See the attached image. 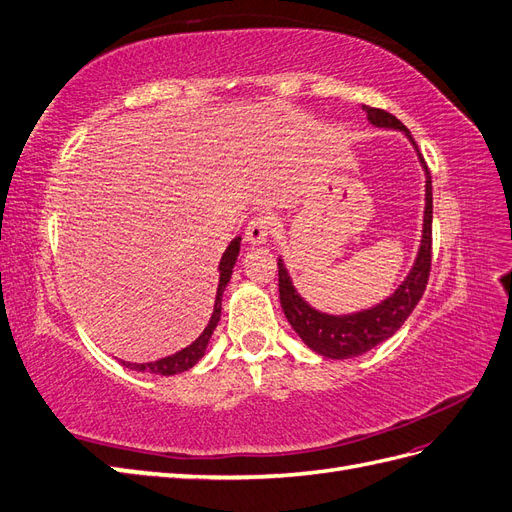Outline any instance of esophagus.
<instances>
[{
    "mask_svg": "<svg viewBox=\"0 0 512 512\" xmlns=\"http://www.w3.org/2000/svg\"><path fill=\"white\" fill-rule=\"evenodd\" d=\"M271 226H273V218L267 213H258L250 220L245 228V241L252 245H262L267 243L269 235H271Z\"/></svg>",
    "mask_w": 512,
    "mask_h": 512,
    "instance_id": "34e87169",
    "label": "esophagus"
}]
</instances>
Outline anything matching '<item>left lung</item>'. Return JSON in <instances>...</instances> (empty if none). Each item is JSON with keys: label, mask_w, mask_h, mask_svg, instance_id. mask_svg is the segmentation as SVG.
I'll return each instance as SVG.
<instances>
[{"label": "left lung", "mask_w": 512, "mask_h": 512, "mask_svg": "<svg viewBox=\"0 0 512 512\" xmlns=\"http://www.w3.org/2000/svg\"><path fill=\"white\" fill-rule=\"evenodd\" d=\"M367 113V121L376 128H391L404 132V136L416 149L418 162L425 170V211H423V235L421 245L414 258V265L406 280L397 286V290L380 301L374 307L361 309V312L333 316L318 312L316 307L309 305L292 284V277L284 265L282 258H277V275H280V303L284 314L303 344L312 348L316 354L327 356V359H352L378 344L386 342L399 331L401 324L408 320L416 303L421 301L431 269V218H433V196H431V175L423 160L410 130L391 113L382 108H371L363 104Z\"/></svg>", "instance_id": "obj_1"}]
</instances>
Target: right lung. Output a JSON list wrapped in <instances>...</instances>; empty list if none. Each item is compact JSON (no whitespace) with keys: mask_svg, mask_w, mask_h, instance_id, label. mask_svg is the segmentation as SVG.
<instances>
[{"mask_svg":"<svg viewBox=\"0 0 512 512\" xmlns=\"http://www.w3.org/2000/svg\"><path fill=\"white\" fill-rule=\"evenodd\" d=\"M239 250H241V237H235V239L228 243L226 252L222 254L220 267H218V271H220L218 292H215L213 314H211V318L207 322L205 331L200 333L190 346H185L183 350L170 354V356H164V359L151 361V363H128V361H121L123 367L134 369V371H143V374H153V376H175V374H181V371L192 369L200 359H203L205 352H207V346H209V339H211L215 327H218L220 316H222V297H224V290H226V286L230 282L232 269H235Z\"/></svg>","mask_w":512,"mask_h":512,"instance_id":"obj_1","label":"right lung"}]
</instances>
